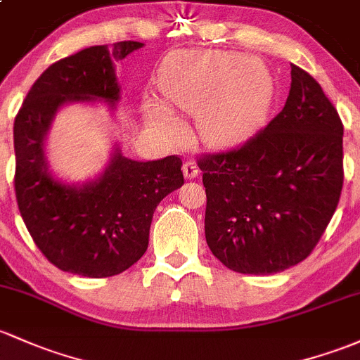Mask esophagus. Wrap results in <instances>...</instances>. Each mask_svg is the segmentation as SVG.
<instances>
[{"mask_svg": "<svg viewBox=\"0 0 360 360\" xmlns=\"http://www.w3.org/2000/svg\"><path fill=\"white\" fill-rule=\"evenodd\" d=\"M184 175L187 176L188 180L195 179V176L199 175V166H197L194 161H187V163H184Z\"/></svg>", "mask_w": 360, "mask_h": 360, "instance_id": "1", "label": "esophagus"}]
</instances>
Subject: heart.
Returning <instances> with one entry per match:
<instances>
[{
    "label": "heart",
    "instance_id": "heart-1",
    "mask_svg": "<svg viewBox=\"0 0 360 360\" xmlns=\"http://www.w3.org/2000/svg\"><path fill=\"white\" fill-rule=\"evenodd\" d=\"M161 91L173 108L199 111L200 135L211 146L247 141L262 125L274 99V77L264 60L231 51H185L166 61ZM154 123L172 135L179 120L160 103H149Z\"/></svg>",
    "mask_w": 360,
    "mask_h": 360
}]
</instances>
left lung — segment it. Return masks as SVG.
I'll return each instance as SVG.
<instances>
[{
    "mask_svg": "<svg viewBox=\"0 0 360 360\" xmlns=\"http://www.w3.org/2000/svg\"><path fill=\"white\" fill-rule=\"evenodd\" d=\"M211 252L243 274L304 261L326 230L343 185V125L307 72L292 65L283 110L252 139L197 161Z\"/></svg>",
    "mask_w": 360,
    "mask_h": 360,
    "instance_id": "left-lung-1",
    "label": "left lung"
}]
</instances>
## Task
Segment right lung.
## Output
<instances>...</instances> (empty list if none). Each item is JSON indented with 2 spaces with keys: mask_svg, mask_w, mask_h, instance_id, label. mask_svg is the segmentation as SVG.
Instances as JSON below:
<instances>
[{
  "mask_svg": "<svg viewBox=\"0 0 360 360\" xmlns=\"http://www.w3.org/2000/svg\"><path fill=\"white\" fill-rule=\"evenodd\" d=\"M122 41L91 46L41 73L15 117V194L39 250L61 271L106 278L135 264L149 245L158 204L184 185L181 160L134 161L115 148L96 180L68 185L53 176L44 141L55 115L67 103L120 99L115 63L142 48Z\"/></svg>",
  "mask_w": 360,
  "mask_h": 360,
  "instance_id": "obj_1",
  "label": "right lung"
}]
</instances>
